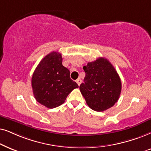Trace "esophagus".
<instances>
[{
	"instance_id": "obj_1",
	"label": "esophagus",
	"mask_w": 151,
	"mask_h": 151,
	"mask_svg": "<svg viewBox=\"0 0 151 151\" xmlns=\"http://www.w3.org/2000/svg\"><path fill=\"white\" fill-rule=\"evenodd\" d=\"M76 82H77V84H78V86H80L81 85V82H82V81H81V79H80V78H79V79H77V81H76Z\"/></svg>"
}]
</instances>
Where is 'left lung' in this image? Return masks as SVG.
<instances>
[{
    "mask_svg": "<svg viewBox=\"0 0 151 151\" xmlns=\"http://www.w3.org/2000/svg\"><path fill=\"white\" fill-rule=\"evenodd\" d=\"M83 68L86 76L79 89L88 106L97 112L113 106L122 91L121 79L113 65L108 59L99 57Z\"/></svg>",
    "mask_w": 151,
    "mask_h": 151,
    "instance_id": "obj_1",
    "label": "left lung"
}]
</instances>
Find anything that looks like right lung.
Here are the masks:
<instances>
[{
	"label": "right lung",
	"instance_id": "right-lung-1",
	"mask_svg": "<svg viewBox=\"0 0 151 151\" xmlns=\"http://www.w3.org/2000/svg\"><path fill=\"white\" fill-rule=\"evenodd\" d=\"M61 55L52 52L40 61L32 77V87L37 101L48 108L58 107L68 94L79 88L70 79V71L62 65Z\"/></svg>",
	"mask_w": 151,
	"mask_h": 151
}]
</instances>
